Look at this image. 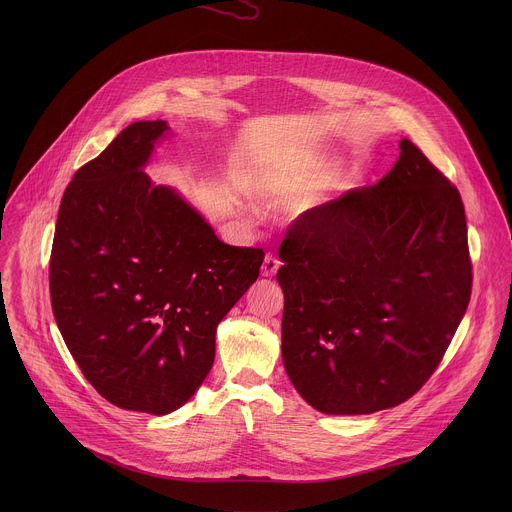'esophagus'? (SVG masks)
I'll return each mask as SVG.
<instances>
[{"label":"esophagus","instance_id":"obj_1","mask_svg":"<svg viewBox=\"0 0 512 512\" xmlns=\"http://www.w3.org/2000/svg\"><path fill=\"white\" fill-rule=\"evenodd\" d=\"M278 268H280V260L274 254H266L264 264H262V276L264 278H274Z\"/></svg>","mask_w":512,"mask_h":512}]
</instances>
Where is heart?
I'll return each mask as SVG.
<instances>
[{
    "label": "heart",
    "instance_id": "b5f03b06",
    "mask_svg": "<svg viewBox=\"0 0 512 512\" xmlns=\"http://www.w3.org/2000/svg\"><path fill=\"white\" fill-rule=\"evenodd\" d=\"M325 171L327 165L315 153H280L264 161V165L258 169L254 191L278 199H297L317 189L325 177ZM337 185H341V177L335 181V185L331 183V187Z\"/></svg>",
    "mask_w": 512,
    "mask_h": 512
}]
</instances>
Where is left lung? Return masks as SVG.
Segmentation results:
<instances>
[{
    "label": "left lung",
    "mask_w": 512,
    "mask_h": 512,
    "mask_svg": "<svg viewBox=\"0 0 512 512\" xmlns=\"http://www.w3.org/2000/svg\"><path fill=\"white\" fill-rule=\"evenodd\" d=\"M280 260L282 361L301 398L329 416L414 396L471 297L459 191L406 138L376 185L303 213Z\"/></svg>",
    "instance_id": "left-lung-1"
}]
</instances>
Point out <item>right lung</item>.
<instances>
[{
	"label": "right lung",
	"mask_w": 512,
	"mask_h": 512,
	"mask_svg": "<svg viewBox=\"0 0 512 512\" xmlns=\"http://www.w3.org/2000/svg\"><path fill=\"white\" fill-rule=\"evenodd\" d=\"M171 128L142 120L74 173L55 228L51 303L86 380L118 408L165 416L215 361L222 317L256 282L262 248L224 244L146 169Z\"/></svg>",
	"instance_id": "obj_1"
}]
</instances>
